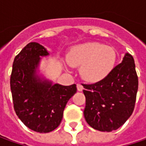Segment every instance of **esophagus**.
<instances>
[{"instance_id": "obj_1", "label": "esophagus", "mask_w": 146, "mask_h": 146, "mask_svg": "<svg viewBox=\"0 0 146 146\" xmlns=\"http://www.w3.org/2000/svg\"><path fill=\"white\" fill-rule=\"evenodd\" d=\"M77 88H78V92H82V90H83V86L81 85V84H77Z\"/></svg>"}]
</instances>
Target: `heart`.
Instances as JSON below:
<instances>
[{
  "label": "heart",
  "mask_w": 146,
  "mask_h": 146,
  "mask_svg": "<svg viewBox=\"0 0 146 146\" xmlns=\"http://www.w3.org/2000/svg\"><path fill=\"white\" fill-rule=\"evenodd\" d=\"M116 60L115 50L99 42L78 45L67 55L68 64L81 67L82 78L90 82H97L107 78L114 68Z\"/></svg>",
  "instance_id": "obj_1"
}]
</instances>
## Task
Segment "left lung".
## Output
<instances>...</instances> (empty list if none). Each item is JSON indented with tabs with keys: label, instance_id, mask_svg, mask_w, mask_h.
<instances>
[{
	"label": "left lung",
	"instance_id": "left-lung-1",
	"mask_svg": "<svg viewBox=\"0 0 146 146\" xmlns=\"http://www.w3.org/2000/svg\"><path fill=\"white\" fill-rule=\"evenodd\" d=\"M82 85L86 123L96 130H116L130 117L135 108L138 77L133 57L127 53L123 62L105 79Z\"/></svg>",
	"mask_w": 146,
	"mask_h": 146
}]
</instances>
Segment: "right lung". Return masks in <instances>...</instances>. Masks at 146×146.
<instances>
[{
  "instance_id": "add662e5",
  "label": "right lung",
  "mask_w": 146,
  "mask_h": 146,
  "mask_svg": "<svg viewBox=\"0 0 146 146\" xmlns=\"http://www.w3.org/2000/svg\"><path fill=\"white\" fill-rule=\"evenodd\" d=\"M49 54L30 42L17 54L10 75V90L17 116L31 130L46 133L60 124L67 102L77 92L75 84L51 85L35 77L40 56Z\"/></svg>"
}]
</instances>
